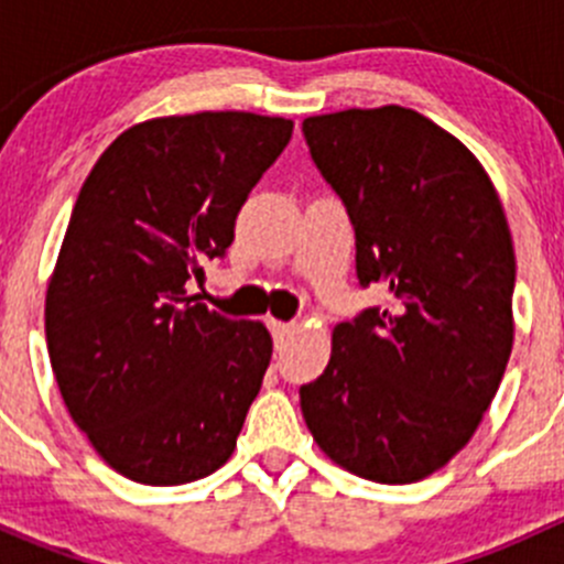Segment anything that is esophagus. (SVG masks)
<instances>
[{"instance_id":"34e87169","label":"esophagus","mask_w":564,"mask_h":564,"mask_svg":"<svg viewBox=\"0 0 564 564\" xmlns=\"http://www.w3.org/2000/svg\"><path fill=\"white\" fill-rule=\"evenodd\" d=\"M267 324H270L272 338H275V340H283L294 329V322H278V318H270V322H267Z\"/></svg>"}]
</instances>
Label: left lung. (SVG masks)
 I'll return each mask as SVG.
<instances>
[{"label":"left lung","instance_id":"obj_1","mask_svg":"<svg viewBox=\"0 0 564 564\" xmlns=\"http://www.w3.org/2000/svg\"><path fill=\"white\" fill-rule=\"evenodd\" d=\"M303 133L355 229L360 286L392 297L333 329L327 368L300 388L303 417L344 469L417 482L471 440L508 368V218L480 161L412 108L322 113Z\"/></svg>","mask_w":564,"mask_h":564}]
</instances>
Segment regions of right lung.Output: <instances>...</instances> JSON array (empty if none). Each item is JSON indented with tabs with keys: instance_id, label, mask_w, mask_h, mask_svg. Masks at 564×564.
Segmentation results:
<instances>
[{
	"instance_id": "add662e5",
	"label": "right lung",
	"mask_w": 564,
	"mask_h": 564,
	"mask_svg": "<svg viewBox=\"0 0 564 564\" xmlns=\"http://www.w3.org/2000/svg\"><path fill=\"white\" fill-rule=\"evenodd\" d=\"M294 122L202 111L133 124L98 158L45 294L51 368L73 423L128 480L182 486L237 447L272 357L261 322L187 294Z\"/></svg>"
}]
</instances>
